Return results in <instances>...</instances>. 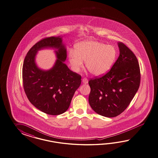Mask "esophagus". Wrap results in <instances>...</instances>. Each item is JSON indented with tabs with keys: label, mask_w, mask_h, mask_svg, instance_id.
I'll list each match as a JSON object with an SVG mask.
<instances>
[{
	"label": "esophagus",
	"mask_w": 158,
	"mask_h": 158,
	"mask_svg": "<svg viewBox=\"0 0 158 158\" xmlns=\"http://www.w3.org/2000/svg\"><path fill=\"white\" fill-rule=\"evenodd\" d=\"M82 81H83V83L84 84H87V83H88V79H87V78H85V77H84V78L82 79Z\"/></svg>",
	"instance_id": "obj_1"
}]
</instances>
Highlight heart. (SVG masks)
Segmentation results:
<instances>
[{
	"mask_svg": "<svg viewBox=\"0 0 158 158\" xmlns=\"http://www.w3.org/2000/svg\"><path fill=\"white\" fill-rule=\"evenodd\" d=\"M117 51L111 45L94 40L79 43L75 46V51L69 52V64L73 71H80L85 60V66L91 73L100 76L107 73L115 62Z\"/></svg>",
	"mask_w": 158,
	"mask_h": 158,
	"instance_id": "1",
	"label": "heart"
}]
</instances>
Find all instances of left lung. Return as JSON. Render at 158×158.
<instances>
[{
  "instance_id": "obj_1",
  "label": "left lung",
  "mask_w": 158,
  "mask_h": 158,
  "mask_svg": "<svg viewBox=\"0 0 158 158\" xmlns=\"http://www.w3.org/2000/svg\"><path fill=\"white\" fill-rule=\"evenodd\" d=\"M120 54L111 69L89 81V103L99 115L108 118L122 113L138 90L140 71L135 54L123 43H118Z\"/></svg>"
}]
</instances>
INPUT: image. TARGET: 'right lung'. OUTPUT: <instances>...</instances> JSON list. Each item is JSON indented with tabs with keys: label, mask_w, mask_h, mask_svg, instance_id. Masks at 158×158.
<instances>
[{
	"label": "right lung",
	"mask_w": 158,
	"mask_h": 158,
	"mask_svg": "<svg viewBox=\"0 0 158 158\" xmlns=\"http://www.w3.org/2000/svg\"><path fill=\"white\" fill-rule=\"evenodd\" d=\"M51 47L58 59L50 70L39 69L35 64L38 50ZM67 51L61 38L47 37L32 47L23 62V88L27 98L35 107L48 115H58L69 107L74 93L81 84V75L71 71L64 63Z\"/></svg>",
	"instance_id": "obj_1"
}]
</instances>
